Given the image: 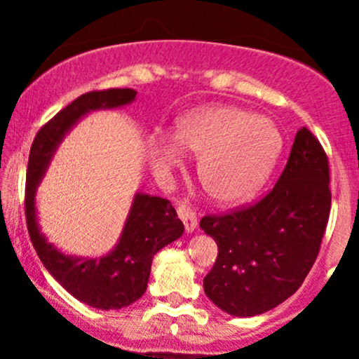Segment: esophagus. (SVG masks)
<instances>
[{"label":"esophagus","mask_w":359,"mask_h":359,"mask_svg":"<svg viewBox=\"0 0 359 359\" xmlns=\"http://www.w3.org/2000/svg\"><path fill=\"white\" fill-rule=\"evenodd\" d=\"M177 214H179V217L184 222L185 231L192 233L194 229L197 228V216L196 212L191 211V208H187V205H179V208H177Z\"/></svg>","instance_id":"esophagus-1"}]
</instances>
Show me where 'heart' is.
I'll return each mask as SVG.
<instances>
[{
	"mask_svg": "<svg viewBox=\"0 0 359 359\" xmlns=\"http://www.w3.org/2000/svg\"><path fill=\"white\" fill-rule=\"evenodd\" d=\"M170 143L154 142L148 162L160 179L182 165L184 155H199L197 174L221 204H240L265 184L282 150L270 119L233 106H204L182 114L170 128Z\"/></svg>",
	"mask_w": 359,
	"mask_h": 359,
	"instance_id": "heart-1",
	"label": "heart"
}]
</instances>
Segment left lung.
Segmentation results:
<instances>
[{
  "mask_svg": "<svg viewBox=\"0 0 359 359\" xmlns=\"http://www.w3.org/2000/svg\"><path fill=\"white\" fill-rule=\"evenodd\" d=\"M331 211L329 160L306 126L265 197L229 214H209L201 228L217 243L204 292L221 311L263 314L299 290L320 250Z\"/></svg>",
  "mask_w": 359,
  "mask_h": 359,
  "instance_id": "1",
  "label": "left lung"
}]
</instances>
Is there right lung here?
<instances>
[{"instance_id": "add662e5", "label": "right lung", "mask_w": 359, "mask_h": 359, "mask_svg": "<svg viewBox=\"0 0 359 359\" xmlns=\"http://www.w3.org/2000/svg\"><path fill=\"white\" fill-rule=\"evenodd\" d=\"M135 96V89L82 94L40 128L28 156L25 216L32 245L45 269L69 294L102 311L128 307L145 294L151 259L156 251L182 236V221L177 217L170 201L138 192L114 250L101 258H76L62 253L40 233L35 194L55 148L84 114L96 109L119 108L133 101Z\"/></svg>"}]
</instances>
